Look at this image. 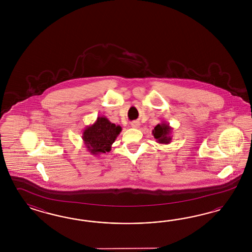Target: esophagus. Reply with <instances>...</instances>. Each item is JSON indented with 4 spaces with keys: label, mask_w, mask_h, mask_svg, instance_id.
Here are the masks:
<instances>
[{
    "label": "esophagus",
    "mask_w": 252,
    "mask_h": 252,
    "mask_svg": "<svg viewBox=\"0 0 252 252\" xmlns=\"http://www.w3.org/2000/svg\"><path fill=\"white\" fill-rule=\"evenodd\" d=\"M130 126H131V127H133V128H138L139 126H140V124H139V122H137V121H134V122H132L130 124Z\"/></svg>",
    "instance_id": "1"
}]
</instances>
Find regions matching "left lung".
I'll return each instance as SVG.
<instances>
[{"label": "left lung", "instance_id": "1", "mask_svg": "<svg viewBox=\"0 0 252 252\" xmlns=\"http://www.w3.org/2000/svg\"><path fill=\"white\" fill-rule=\"evenodd\" d=\"M172 132H173V127H171L169 124L161 122L154 127V129L153 130V135L154 138L156 139L157 143L167 145L172 140V137H171Z\"/></svg>", "mask_w": 252, "mask_h": 252}]
</instances>
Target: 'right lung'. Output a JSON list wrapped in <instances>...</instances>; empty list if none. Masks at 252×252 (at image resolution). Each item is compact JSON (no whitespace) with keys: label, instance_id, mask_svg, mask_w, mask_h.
Returning <instances> with one entry per match:
<instances>
[{"label":"right lung","instance_id":"add662e5","mask_svg":"<svg viewBox=\"0 0 252 252\" xmlns=\"http://www.w3.org/2000/svg\"><path fill=\"white\" fill-rule=\"evenodd\" d=\"M122 131L120 126L110 122L105 116H98L97 120L83 131L85 147L92 155L109 153L116 137Z\"/></svg>","mask_w":252,"mask_h":252}]
</instances>
